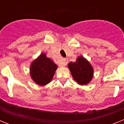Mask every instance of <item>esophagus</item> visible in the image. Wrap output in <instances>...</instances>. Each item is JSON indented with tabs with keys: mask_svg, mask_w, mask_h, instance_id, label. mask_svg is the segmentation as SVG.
<instances>
[{
	"mask_svg": "<svg viewBox=\"0 0 124 124\" xmlns=\"http://www.w3.org/2000/svg\"><path fill=\"white\" fill-rule=\"evenodd\" d=\"M68 59L67 58H64L63 59V61L61 62V66H65L66 64H68Z\"/></svg>",
	"mask_w": 124,
	"mask_h": 124,
	"instance_id": "1",
	"label": "esophagus"
}]
</instances>
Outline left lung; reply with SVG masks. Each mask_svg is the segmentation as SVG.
<instances>
[{
	"label": "left lung",
	"mask_w": 124,
	"mask_h": 124,
	"mask_svg": "<svg viewBox=\"0 0 124 124\" xmlns=\"http://www.w3.org/2000/svg\"><path fill=\"white\" fill-rule=\"evenodd\" d=\"M72 77L79 85L89 84L94 76V69L89 61L83 56H79L75 62L68 64Z\"/></svg>",
	"instance_id": "1"
}]
</instances>
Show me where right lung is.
<instances>
[{
    "mask_svg": "<svg viewBox=\"0 0 124 124\" xmlns=\"http://www.w3.org/2000/svg\"><path fill=\"white\" fill-rule=\"evenodd\" d=\"M57 68V64L42 53L31 63L30 74L36 84L43 86L51 82Z\"/></svg>",
    "mask_w": 124,
    "mask_h": 124,
    "instance_id": "right-lung-1",
    "label": "right lung"
}]
</instances>
